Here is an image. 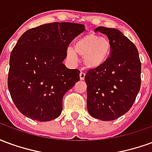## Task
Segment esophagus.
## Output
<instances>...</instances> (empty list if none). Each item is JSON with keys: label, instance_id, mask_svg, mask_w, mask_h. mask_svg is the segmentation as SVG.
<instances>
[{"label": "esophagus", "instance_id": "esophagus-1", "mask_svg": "<svg viewBox=\"0 0 152 152\" xmlns=\"http://www.w3.org/2000/svg\"><path fill=\"white\" fill-rule=\"evenodd\" d=\"M85 76H86V73L84 72H81L80 73V79L81 80L85 79Z\"/></svg>", "mask_w": 152, "mask_h": 152}]
</instances>
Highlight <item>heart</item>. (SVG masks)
<instances>
[{
	"mask_svg": "<svg viewBox=\"0 0 152 152\" xmlns=\"http://www.w3.org/2000/svg\"><path fill=\"white\" fill-rule=\"evenodd\" d=\"M75 50L72 46L66 48V54L71 59H76V53L83 57L87 67L97 68L105 62L111 50L107 39L98 35L89 34L79 38L75 42Z\"/></svg>",
	"mask_w": 152,
	"mask_h": 152,
	"instance_id": "1",
	"label": "heart"
}]
</instances>
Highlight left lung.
Listing matches in <instances>:
<instances>
[{
	"label": "left lung",
	"instance_id": "8db88e82",
	"mask_svg": "<svg viewBox=\"0 0 152 152\" xmlns=\"http://www.w3.org/2000/svg\"><path fill=\"white\" fill-rule=\"evenodd\" d=\"M111 45L110 57L101 66L89 70L87 109L91 116L114 121L129 112L141 87V62L137 49L117 29L99 27Z\"/></svg>",
	"mask_w": 152,
	"mask_h": 152
}]
</instances>
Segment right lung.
I'll list each match as a JSON object with an SVG mask.
<instances>
[{"instance_id": "obj_1", "label": "right lung", "mask_w": 152, "mask_h": 152, "mask_svg": "<svg viewBox=\"0 0 152 152\" xmlns=\"http://www.w3.org/2000/svg\"><path fill=\"white\" fill-rule=\"evenodd\" d=\"M85 29L84 24L55 22L31 28L18 39L10 58L8 89L25 116L37 121L59 116L63 96L80 72L63 63L66 48Z\"/></svg>"}]
</instances>
